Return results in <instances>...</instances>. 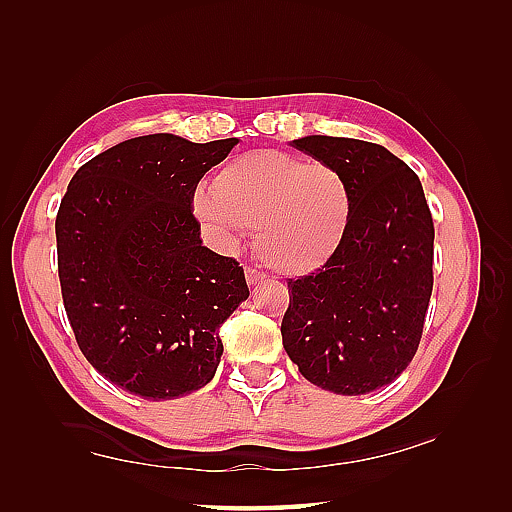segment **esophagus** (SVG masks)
Returning <instances> with one entry per match:
<instances>
[{
    "mask_svg": "<svg viewBox=\"0 0 512 512\" xmlns=\"http://www.w3.org/2000/svg\"><path fill=\"white\" fill-rule=\"evenodd\" d=\"M244 273H246V281H248V286H255V284H259V281H262L266 275L264 273H259V270L257 268H246L244 270Z\"/></svg>",
    "mask_w": 512,
    "mask_h": 512,
    "instance_id": "1",
    "label": "esophagus"
}]
</instances>
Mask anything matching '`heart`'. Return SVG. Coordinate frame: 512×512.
Segmentation results:
<instances>
[{"label": "heart", "instance_id": "obj_1", "mask_svg": "<svg viewBox=\"0 0 512 512\" xmlns=\"http://www.w3.org/2000/svg\"><path fill=\"white\" fill-rule=\"evenodd\" d=\"M191 206L217 246L235 248L255 226V250L270 268L308 275L343 246L354 193L330 162L257 149L226 162L213 187L195 189Z\"/></svg>", "mask_w": 512, "mask_h": 512}]
</instances>
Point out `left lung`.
Returning a JSON list of instances; mask_svg holds the SVG:
<instances>
[{
	"mask_svg": "<svg viewBox=\"0 0 512 512\" xmlns=\"http://www.w3.org/2000/svg\"><path fill=\"white\" fill-rule=\"evenodd\" d=\"M330 162L354 193L343 246L314 273L288 279L281 339L312 385L343 396L396 380L418 352L433 290V217L413 169L356 138L292 140Z\"/></svg>",
	"mask_w": 512,
	"mask_h": 512,
	"instance_id": "left-lung-1",
	"label": "left lung"
}]
</instances>
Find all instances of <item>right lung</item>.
<instances>
[{"label":"right lung","instance_id":"add662e5","mask_svg":"<svg viewBox=\"0 0 512 512\" xmlns=\"http://www.w3.org/2000/svg\"><path fill=\"white\" fill-rule=\"evenodd\" d=\"M237 138L149 134L74 173L54 231L63 308L94 369L147 400L215 376L222 323L248 299L244 268L202 246L193 193Z\"/></svg>","mask_w":512,"mask_h":512}]
</instances>
